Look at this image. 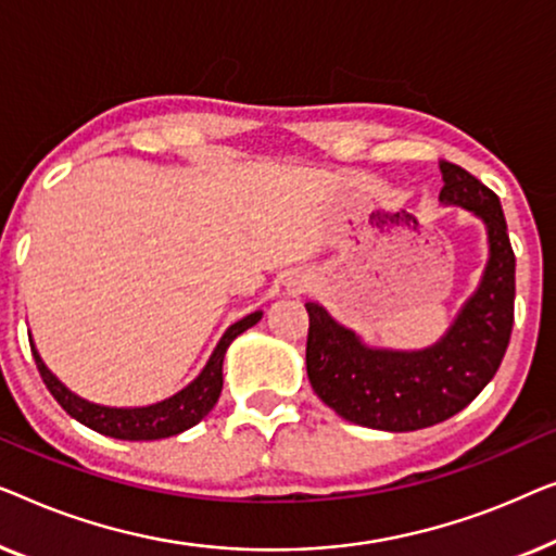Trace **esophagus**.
<instances>
[{
  "instance_id": "1",
  "label": "esophagus",
  "mask_w": 556,
  "mask_h": 556,
  "mask_svg": "<svg viewBox=\"0 0 556 556\" xmlns=\"http://www.w3.org/2000/svg\"><path fill=\"white\" fill-rule=\"evenodd\" d=\"M307 277L304 275H294V277H289L287 279V292L289 294H300V292H304V289H307Z\"/></svg>"
}]
</instances>
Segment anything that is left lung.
I'll use <instances>...</instances> for the list:
<instances>
[{"label":"left lung","instance_id":"1","mask_svg":"<svg viewBox=\"0 0 556 556\" xmlns=\"http://www.w3.org/2000/svg\"><path fill=\"white\" fill-rule=\"evenodd\" d=\"M438 201L458 206L486 229V267L479 285L433 345L378 348L340 325L319 302L309 312L307 378L319 401L350 424L405 433L464 410L502 365L514 325L516 260L496 193L448 161L438 163Z\"/></svg>","mask_w":556,"mask_h":556}]
</instances>
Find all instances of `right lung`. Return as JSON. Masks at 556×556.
<instances>
[{
	"mask_svg": "<svg viewBox=\"0 0 556 556\" xmlns=\"http://www.w3.org/2000/svg\"><path fill=\"white\" fill-rule=\"evenodd\" d=\"M264 312H249L247 317L237 319V323L226 327L222 340L216 342L214 353L208 355L206 365L201 367V372L193 378L189 386H184L178 393L155 401L151 405H132V408H118V405H100L92 401H85L77 393H73L50 367L45 365L40 350L35 348V340L29 338L33 345V355L40 370L45 386L54 395L62 408H65L75 420H80L83 426L92 428V431L121 438V441H159V438H170L176 433L189 431L191 426H197L214 408L218 395L224 388V357L226 350L241 332H247L249 327L260 323Z\"/></svg>",
	"mask_w": 556,
	"mask_h": 556,
	"instance_id": "right-lung-1",
	"label": "right lung"
}]
</instances>
